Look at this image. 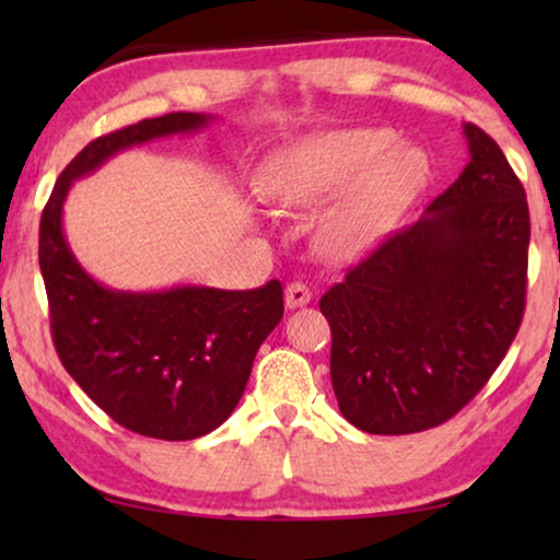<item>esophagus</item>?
<instances>
[{"label": "esophagus", "instance_id": "1", "mask_svg": "<svg viewBox=\"0 0 560 560\" xmlns=\"http://www.w3.org/2000/svg\"><path fill=\"white\" fill-rule=\"evenodd\" d=\"M311 298H313L311 288L305 285V282H301V280L290 282V285L285 288V305H288L290 311H293V308H301V305H308V303H311Z\"/></svg>", "mask_w": 560, "mask_h": 560}]
</instances>
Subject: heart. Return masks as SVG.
<instances>
[{"label":"heart","instance_id":"obj_1","mask_svg":"<svg viewBox=\"0 0 560 560\" xmlns=\"http://www.w3.org/2000/svg\"><path fill=\"white\" fill-rule=\"evenodd\" d=\"M428 183V158L385 127L331 129L290 144L262 167L259 186L290 211L348 190L324 213L318 247L331 259L372 252Z\"/></svg>","mask_w":560,"mask_h":560}]
</instances>
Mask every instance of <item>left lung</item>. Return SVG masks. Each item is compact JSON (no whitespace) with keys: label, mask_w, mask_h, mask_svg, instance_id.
Masks as SVG:
<instances>
[{"label":"left lung","mask_w":560,"mask_h":560,"mask_svg":"<svg viewBox=\"0 0 560 560\" xmlns=\"http://www.w3.org/2000/svg\"><path fill=\"white\" fill-rule=\"evenodd\" d=\"M471 160L412 226L389 234L320 298L341 416L377 435L454 418L523 324L530 211L492 137L464 125Z\"/></svg>","instance_id":"1"}]
</instances>
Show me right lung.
I'll return each mask as SVG.
<instances>
[{
  "instance_id": "add662e5",
  "label": "right lung",
  "mask_w": 560,
  "mask_h": 560,
  "mask_svg": "<svg viewBox=\"0 0 560 560\" xmlns=\"http://www.w3.org/2000/svg\"><path fill=\"white\" fill-rule=\"evenodd\" d=\"M209 119L173 112L96 137L60 173L40 219L37 257L60 362L112 420L160 441L198 439L232 416L257 349L285 311L280 280L257 290H109L68 249L63 201L75 178L94 173L114 152L194 132Z\"/></svg>"
}]
</instances>
